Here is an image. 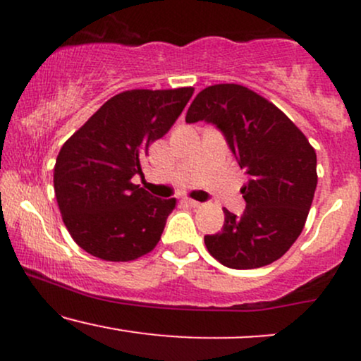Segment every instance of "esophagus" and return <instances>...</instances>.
<instances>
[{"label":"esophagus","mask_w":361,"mask_h":361,"mask_svg":"<svg viewBox=\"0 0 361 361\" xmlns=\"http://www.w3.org/2000/svg\"><path fill=\"white\" fill-rule=\"evenodd\" d=\"M185 204H186V205H190V207H193V209H198V207L202 205L200 202H197V200H190V198H186Z\"/></svg>","instance_id":"1"}]
</instances>
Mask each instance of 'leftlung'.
Masks as SVG:
<instances>
[{
	"instance_id": "1",
	"label": "left lung",
	"mask_w": 361,
	"mask_h": 361,
	"mask_svg": "<svg viewBox=\"0 0 361 361\" xmlns=\"http://www.w3.org/2000/svg\"><path fill=\"white\" fill-rule=\"evenodd\" d=\"M186 122L204 120L222 132L246 175V209H224L222 231L205 235V246L224 267H267L297 241L317 186V157L307 137L283 111L241 85L202 90Z\"/></svg>"
}]
</instances>
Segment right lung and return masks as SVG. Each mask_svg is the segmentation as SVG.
Masks as SVG:
<instances>
[{
    "instance_id": "add662e5",
    "label": "right lung",
    "mask_w": 361,
    "mask_h": 361,
    "mask_svg": "<svg viewBox=\"0 0 361 361\" xmlns=\"http://www.w3.org/2000/svg\"><path fill=\"white\" fill-rule=\"evenodd\" d=\"M193 88L130 90L103 103L64 142L54 166L62 221L81 250L132 261L159 243L175 198L132 183L149 146L173 127Z\"/></svg>"
}]
</instances>
